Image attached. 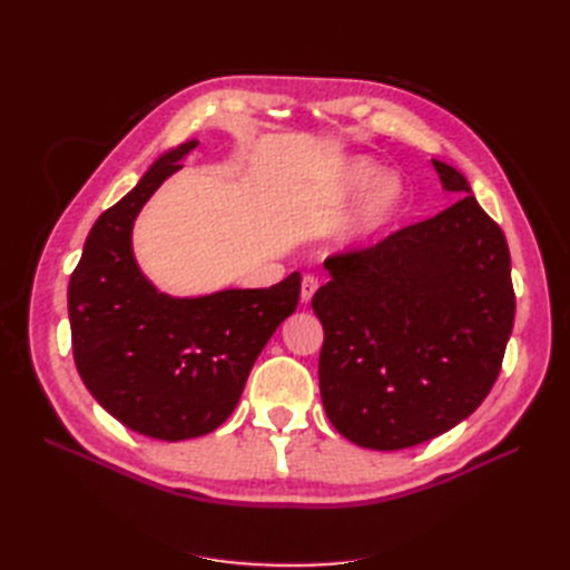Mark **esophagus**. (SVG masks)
<instances>
[{
	"mask_svg": "<svg viewBox=\"0 0 570 570\" xmlns=\"http://www.w3.org/2000/svg\"><path fill=\"white\" fill-rule=\"evenodd\" d=\"M316 289H318V278H316V275H304V278H302V302L304 304L312 302Z\"/></svg>",
	"mask_w": 570,
	"mask_h": 570,
	"instance_id": "esophagus-1",
	"label": "esophagus"
}]
</instances>
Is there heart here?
Returning a JSON list of instances; mask_svg holds the SVG:
<instances>
[{
    "label": "heart",
    "mask_w": 570,
    "mask_h": 570,
    "mask_svg": "<svg viewBox=\"0 0 570 570\" xmlns=\"http://www.w3.org/2000/svg\"><path fill=\"white\" fill-rule=\"evenodd\" d=\"M340 185L347 195L366 193L342 230L344 243H364V239L381 233L402 212L404 183L392 174L383 176V166L373 159H354L344 168Z\"/></svg>",
    "instance_id": "heart-1"
}]
</instances>
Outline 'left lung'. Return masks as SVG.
<instances>
[{
  "label": "left lung",
  "instance_id": "8db88e82",
  "mask_svg": "<svg viewBox=\"0 0 570 570\" xmlns=\"http://www.w3.org/2000/svg\"><path fill=\"white\" fill-rule=\"evenodd\" d=\"M433 166L461 199L373 247L327 256L331 281L312 299L325 413L366 450H406L469 419L513 327L507 237L454 166Z\"/></svg>",
  "mask_w": 570,
  "mask_h": 570
}]
</instances>
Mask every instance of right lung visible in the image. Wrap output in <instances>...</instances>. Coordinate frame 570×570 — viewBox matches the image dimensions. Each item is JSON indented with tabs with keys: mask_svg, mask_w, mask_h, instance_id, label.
<instances>
[{
	"mask_svg": "<svg viewBox=\"0 0 570 570\" xmlns=\"http://www.w3.org/2000/svg\"><path fill=\"white\" fill-rule=\"evenodd\" d=\"M197 145L166 151L95 220L68 283L73 358L85 387L116 421L166 442L206 435L230 416L256 356L295 314L302 287L295 271L268 289L180 299L145 278L132 256V223Z\"/></svg>",
	"mask_w": 570,
	"mask_h": 570,
	"instance_id": "right-lung-1",
	"label": "right lung"
}]
</instances>
